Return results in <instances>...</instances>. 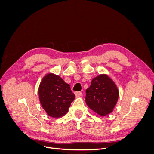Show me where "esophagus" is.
<instances>
[{
	"mask_svg": "<svg viewBox=\"0 0 154 154\" xmlns=\"http://www.w3.org/2000/svg\"><path fill=\"white\" fill-rule=\"evenodd\" d=\"M74 94H75L76 96H81L82 95V92H75Z\"/></svg>",
	"mask_w": 154,
	"mask_h": 154,
	"instance_id": "esophagus-1",
	"label": "esophagus"
}]
</instances>
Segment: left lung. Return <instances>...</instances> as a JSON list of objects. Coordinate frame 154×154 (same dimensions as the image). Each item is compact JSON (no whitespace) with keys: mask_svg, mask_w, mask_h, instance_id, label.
Returning a JSON list of instances; mask_svg holds the SVG:
<instances>
[{"mask_svg":"<svg viewBox=\"0 0 154 154\" xmlns=\"http://www.w3.org/2000/svg\"><path fill=\"white\" fill-rule=\"evenodd\" d=\"M119 97V90L116 83L105 74L92 79L91 86L86 90L87 106L101 116L113 111Z\"/></svg>","mask_w":154,"mask_h":154,"instance_id":"obj_1","label":"left lung"}]
</instances>
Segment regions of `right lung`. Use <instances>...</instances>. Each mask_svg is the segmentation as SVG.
Segmentation results:
<instances>
[{
	"label": "right lung",
	"instance_id": "1",
	"mask_svg": "<svg viewBox=\"0 0 154 154\" xmlns=\"http://www.w3.org/2000/svg\"><path fill=\"white\" fill-rule=\"evenodd\" d=\"M38 96L46 113L54 118L67 114L75 98L68 83L53 73L47 74L42 78L38 87Z\"/></svg>",
	"mask_w": 154,
	"mask_h": 154
}]
</instances>
